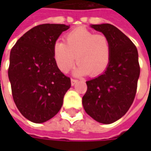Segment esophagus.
<instances>
[{
  "label": "esophagus",
  "instance_id": "obj_1",
  "mask_svg": "<svg viewBox=\"0 0 151 151\" xmlns=\"http://www.w3.org/2000/svg\"><path fill=\"white\" fill-rule=\"evenodd\" d=\"M78 82V80H76V79L72 78V79H71V85L74 86L76 84V82Z\"/></svg>",
  "mask_w": 151,
  "mask_h": 151
}]
</instances>
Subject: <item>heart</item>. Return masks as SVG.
Returning <instances> with one entry per match:
<instances>
[{"label":"heart","instance_id":"b5f03b06","mask_svg":"<svg viewBox=\"0 0 151 151\" xmlns=\"http://www.w3.org/2000/svg\"><path fill=\"white\" fill-rule=\"evenodd\" d=\"M64 42L53 46V58L62 73L69 72L74 64L77 75H100L108 68L111 57V44L107 36L95 34L86 28L79 27L65 35Z\"/></svg>","mask_w":151,"mask_h":151}]
</instances>
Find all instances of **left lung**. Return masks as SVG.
I'll return each instance as SVG.
<instances>
[{
	"label": "left lung",
	"mask_w": 151,
	"mask_h": 151,
	"mask_svg": "<svg viewBox=\"0 0 151 151\" xmlns=\"http://www.w3.org/2000/svg\"><path fill=\"white\" fill-rule=\"evenodd\" d=\"M107 36L111 44V57L105 72L86 82L82 97L86 113L103 124H111L126 113L136 95L140 75L136 46L113 25H91Z\"/></svg>",
	"instance_id": "1"
}]
</instances>
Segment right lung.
<instances>
[{
    "instance_id": "obj_1",
    "label": "right lung",
    "mask_w": 151,
    "mask_h": 151,
    "mask_svg": "<svg viewBox=\"0 0 151 151\" xmlns=\"http://www.w3.org/2000/svg\"><path fill=\"white\" fill-rule=\"evenodd\" d=\"M69 26L42 24L26 32L12 47L8 76L12 95L22 115L43 123L58 113L71 81L58 69L53 46Z\"/></svg>"
}]
</instances>
